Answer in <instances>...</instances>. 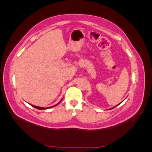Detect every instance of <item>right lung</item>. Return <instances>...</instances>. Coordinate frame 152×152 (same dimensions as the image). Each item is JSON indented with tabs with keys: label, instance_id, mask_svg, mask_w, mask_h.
<instances>
[{
	"label": "right lung",
	"instance_id": "right-lung-1",
	"mask_svg": "<svg viewBox=\"0 0 152 152\" xmlns=\"http://www.w3.org/2000/svg\"><path fill=\"white\" fill-rule=\"evenodd\" d=\"M61 101H62V100H61ZM61 101L58 103V104H59V103L61 102ZM58 104H57L56 105H57ZM56 105H55V106H56ZM32 106H33V107H34V108H37V109H39V110H46V109H48V108H51V107H53V106H51V107H48V108H42V107H39V106H34V105H31Z\"/></svg>",
	"mask_w": 152,
	"mask_h": 152
}]
</instances>
